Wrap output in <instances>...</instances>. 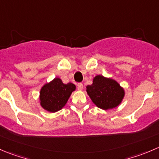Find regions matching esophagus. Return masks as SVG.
Returning a JSON list of instances; mask_svg holds the SVG:
<instances>
[{
    "label": "esophagus",
    "mask_w": 159,
    "mask_h": 159,
    "mask_svg": "<svg viewBox=\"0 0 159 159\" xmlns=\"http://www.w3.org/2000/svg\"><path fill=\"white\" fill-rule=\"evenodd\" d=\"M77 88H78V90H82L83 84H81V83H78V84H77Z\"/></svg>",
    "instance_id": "34e87169"
}]
</instances>
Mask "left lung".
<instances>
[{
    "label": "left lung",
    "instance_id": "8db88e82",
    "mask_svg": "<svg viewBox=\"0 0 159 159\" xmlns=\"http://www.w3.org/2000/svg\"><path fill=\"white\" fill-rule=\"evenodd\" d=\"M87 93L94 103L102 109L115 108L122 101L124 91L114 80L98 75L87 86Z\"/></svg>",
    "mask_w": 159,
    "mask_h": 159
}]
</instances>
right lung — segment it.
I'll use <instances>...</instances> for the list:
<instances>
[{
    "mask_svg": "<svg viewBox=\"0 0 159 159\" xmlns=\"http://www.w3.org/2000/svg\"><path fill=\"white\" fill-rule=\"evenodd\" d=\"M75 90L74 84H64L60 78H55L41 89L39 96L41 106L49 112H57L65 106Z\"/></svg>",
    "mask_w": 159,
    "mask_h": 159,
    "instance_id": "right-lung-1",
    "label": "right lung"
}]
</instances>
